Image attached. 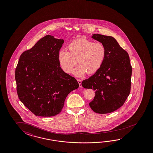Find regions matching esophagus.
<instances>
[{"mask_svg": "<svg viewBox=\"0 0 153 153\" xmlns=\"http://www.w3.org/2000/svg\"><path fill=\"white\" fill-rule=\"evenodd\" d=\"M77 81H78V82H79V88H81V87H82V85H81L82 81H81V79H77Z\"/></svg>", "mask_w": 153, "mask_h": 153, "instance_id": "esophagus-1", "label": "esophagus"}]
</instances>
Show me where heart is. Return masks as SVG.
I'll list each match as a JSON object with an SVG mask.
<instances>
[{
  "label": "heart",
  "instance_id": "1",
  "mask_svg": "<svg viewBox=\"0 0 153 153\" xmlns=\"http://www.w3.org/2000/svg\"><path fill=\"white\" fill-rule=\"evenodd\" d=\"M68 51L60 50L58 60L60 68L66 74L74 70L77 76H82L88 72L92 74L102 68L107 56V48L100 42H94L88 39L81 37L71 42L67 46Z\"/></svg>",
  "mask_w": 153,
  "mask_h": 153
}]
</instances>
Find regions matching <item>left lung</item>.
Instances as JSON below:
<instances>
[{
	"instance_id": "obj_1",
	"label": "left lung",
	"mask_w": 153,
	"mask_h": 153,
	"mask_svg": "<svg viewBox=\"0 0 153 153\" xmlns=\"http://www.w3.org/2000/svg\"><path fill=\"white\" fill-rule=\"evenodd\" d=\"M92 38L107 48V56L102 68L82 82L84 88L95 91L89 105L93 111L107 114L122 107L131 90L132 67L127 51L113 37L93 34Z\"/></svg>"
}]
</instances>
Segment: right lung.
I'll list each match as a JSON object with an SVG mask.
<instances>
[{"label":"right lung","instance_id":"add662e5","mask_svg":"<svg viewBox=\"0 0 153 153\" xmlns=\"http://www.w3.org/2000/svg\"><path fill=\"white\" fill-rule=\"evenodd\" d=\"M64 40L48 35L19 57L15 71L20 101L35 116L60 113L65 99L79 88L76 79L60 68L58 54Z\"/></svg>","mask_w":153,"mask_h":153}]
</instances>
